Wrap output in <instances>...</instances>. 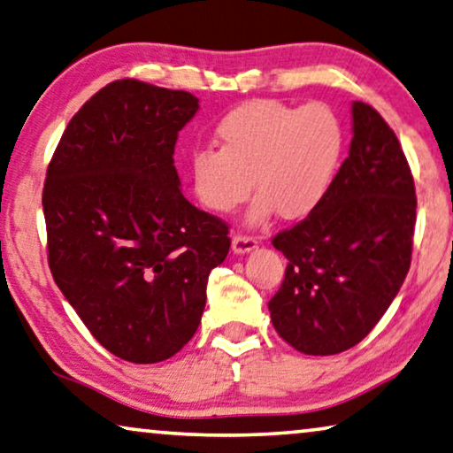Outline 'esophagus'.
Wrapping results in <instances>:
<instances>
[{"label":"esophagus","mask_w":453,"mask_h":453,"mask_svg":"<svg viewBox=\"0 0 453 453\" xmlns=\"http://www.w3.org/2000/svg\"><path fill=\"white\" fill-rule=\"evenodd\" d=\"M256 248H258V240L252 238V235H234L232 240L234 254H248Z\"/></svg>","instance_id":"esophagus-1"}]
</instances>
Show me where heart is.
<instances>
[{
    "instance_id": "1",
    "label": "heart",
    "mask_w": 453,
    "mask_h": 453,
    "mask_svg": "<svg viewBox=\"0 0 453 453\" xmlns=\"http://www.w3.org/2000/svg\"><path fill=\"white\" fill-rule=\"evenodd\" d=\"M213 136L218 150L201 148L188 158L195 197L207 211L226 215L254 185L252 226L274 211L287 221L315 213L332 193L346 152V127L326 104L246 101L219 119Z\"/></svg>"
}]
</instances>
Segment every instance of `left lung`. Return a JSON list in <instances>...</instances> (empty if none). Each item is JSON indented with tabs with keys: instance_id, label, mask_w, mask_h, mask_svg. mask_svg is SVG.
<instances>
[{
	"instance_id": "left-lung-1",
	"label": "left lung",
	"mask_w": 453,
	"mask_h": 453,
	"mask_svg": "<svg viewBox=\"0 0 453 453\" xmlns=\"http://www.w3.org/2000/svg\"><path fill=\"white\" fill-rule=\"evenodd\" d=\"M352 132L326 203L273 240L288 265L268 303L270 319L282 340L309 356L362 342L411 266L417 197L409 162L368 104H352Z\"/></svg>"
}]
</instances>
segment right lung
<instances>
[{
    "label": "right lung",
    "mask_w": 453,
    "mask_h": 453,
    "mask_svg": "<svg viewBox=\"0 0 453 453\" xmlns=\"http://www.w3.org/2000/svg\"><path fill=\"white\" fill-rule=\"evenodd\" d=\"M197 110L187 91L113 81L73 116L46 171L54 282L101 346L134 364L191 340L232 244L227 224L180 193L174 144Z\"/></svg>",
    "instance_id": "obj_1"
}]
</instances>
